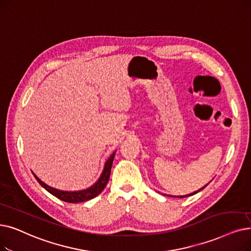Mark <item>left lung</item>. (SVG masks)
Wrapping results in <instances>:
<instances>
[{"mask_svg": "<svg viewBox=\"0 0 251 251\" xmlns=\"http://www.w3.org/2000/svg\"><path fill=\"white\" fill-rule=\"evenodd\" d=\"M209 183V182H208ZM207 183V184H208ZM206 184V186H207ZM206 186H204L203 188H201V189H199L198 191H195V192H193V193H191V194H189V195H184V196H174V197H179V198H183V197H189V196H193V195H195V194H197L198 192H200V191H202L204 188H206ZM170 197H173V196H170Z\"/></svg>", "mask_w": 251, "mask_h": 251, "instance_id": "left-lung-1", "label": "left lung"}]
</instances>
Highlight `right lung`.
Segmentation results:
<instances>
[{
	"instance_id": "add662e5",
	"label": "right lung",
	"mask_w": 251,
	"mask_h": 251,
	"mask_svg": "<svg viewBox=\"0 0 251 251\" xmlns=\"http://www.w3.org/2000/svg\"><path fill=\"white\" fill-rule=\"evenodd\" d=\"M115 154H116V151L104 163V167H103V170L100 174V178L97 179L91 187L84 189V190H80V191H61L58 189H54V188L48 186V184H46L45 182H43L34 172H32V174H34V176L36 177V179L38 180V182L43 188H44L46 191H48L50 194H52L53 196H55L56 198L64 201V202L79 203V202L88 201L90 199L95 198L96 196H99L103 191V189L106 187V183L111 176V169H112Z\"/></svg>"
}]
</instances>
